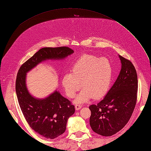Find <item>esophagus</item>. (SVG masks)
<instances>
[{"label": "esophagus", "mask_w": 151, "mask_h": 151, "mask_svg": "<svg viewBox=\"0 0 151 151\" xmlns=\"http://www.w3.org/2000/svg\"><path fill=\"white\" fill-rule=\"evenodd\" d=\"M82 108V106L80 104H76L75 105V110H79L80 109Z\"/></svg>", "instance_id": "34e87169"}]
</instances>
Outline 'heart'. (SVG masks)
<instances>
[{
  "label": "heart",
  "mask_w": 151,
  "mask_h": 151,
  "mask_svg": "<svg viewBox=\"0 0 151 151\" xmlns=\"http://www.w3.org/2000/svg\"><path fill=\"white\" fill-rule=\"evenodd\" d=\"M112 76L113 67L108 59L84 54L73 63L70 73L63 75L62 84L69 98L75 97L82 86L75 103L84 104L93 97L98 99L106 94Z\"/></svg>",
  "instance_id": "obj_1"
}]
</instances>
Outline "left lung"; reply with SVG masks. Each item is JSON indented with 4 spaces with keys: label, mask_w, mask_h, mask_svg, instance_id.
<instances>
[{
    "label": "left lung",
    "mask_w": 151,
    "mask_h": 151,
    "mask_svg": "<svg viewBox=\"0 0 151 151\" xmlns=\"http://www.w3.org/2000/svg\"><path fill=\"white\" fill-rule=\"evenodd\" d=\"M121 69L114 85L104 99L89 106V124L99 135L111 136L121 130L132 116L137 100V76L129 60L119 55Z\"/></svg>",
    "instance_id": "8db88e82"
}]
</instances>
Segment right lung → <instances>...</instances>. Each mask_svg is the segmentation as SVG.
<instances>
[{
  "label": "right lung",
  "instance_id": "right-lung-1",
  "mask_svg": "<svg viewBox=\"0 0 151 151\" xmlns=\"http://www.w3.org/2000/svg\"><path fill=\"white\" fill-rule=\"evenodd\" d=\"M73 53L74 50L67 47L42 48L22 64L17 73L15 90L21 110L31 129L47 139H54L65 132L75 106L57 89L43 99L34 97L27 86V75L45 61L63 60Z\"/></svg>",
  "mask_w": 151,
  "mask_h": 151
}]
</instances>
